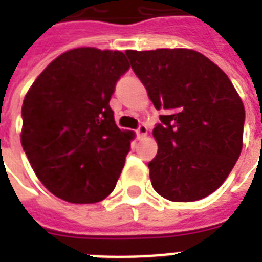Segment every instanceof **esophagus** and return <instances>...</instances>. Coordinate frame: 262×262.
<instances>
[{"instance_id":"obj_1","label":"esophagus","mask_w":262,"mask_h":262,"mask_svg":"<svg viewBox=\"0 0 262 262\" xmlns=\"http://www.w3.org/2000/svg\"><path fill=\"white\" fill-rule=\"evenodd\" d=\"M136 133H137V136H139V137H144L146 135H147V126L140 125L139 127H137Z\"/></svg>"}]
</instances>
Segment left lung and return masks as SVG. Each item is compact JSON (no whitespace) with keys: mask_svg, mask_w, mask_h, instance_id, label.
Listing matches in <instances>:
<instances>
[{"mask_svg":"<svg viewBox=\"0 0 262 262\" xmlns=\"http://www.w3.org/2000/svg\"><path fill=\"white\" fill-rule=\"evenodd\" d=\"M135 74L160 115L157 156L148 163L154 191L192 202L214 192L243 147L244 106L234 86L203 54L189 49L127 50Z\"/></svg>","mask_w":262,"mask_h":262,"instance_id":"8db88e82","label":"left lung"}]
</instances>
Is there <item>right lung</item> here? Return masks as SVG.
<instances>
[{"mask_svg":"<svg viewBox=\"0 0 262 262\" xmlns=\"http://www.w3.org/2000/svg\"><path fill=\"white\" fill-rule=\"evenodd\" d=\"M129 67L122 52L73 49L26 94L20 143L37 178L57 198L94 203L115 189L132 135L116 126L109 101Z\"/></svg>","mask_w":262,"mask_h":262,"instance_id":"add662e5","label":"right lung"}]
</instances>
